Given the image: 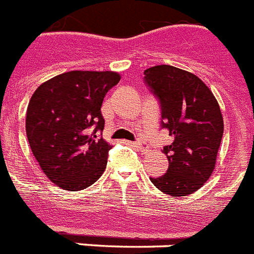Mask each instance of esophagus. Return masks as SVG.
<instances>
[{
  "label": "esophagus",
  "mask_w": 254,
  "mask_h": 254,
  "mask_svg": "<svg viewBox=\"0 0 254 254\" xmlns=\"http://www.w3.org/2000/svg\"><path fill=\"white\" fill-rule=\"evenodd\" d=\"M134 146L137 147L138 150H140V151H147V150H148V144H147L146 142H142V140H137V142L134 143Z\"/></svg>",
  "instance_id": "esophagus-1"
}]
</instances>
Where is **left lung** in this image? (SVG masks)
<instances>
[{
	"label": "left lung",
	"mask_w": 254,
	"mask_h": 254,
	"mask_svg": "<svg viewBox=\"0 0 254 254\" xmlns=\"http://www.w3.org/2000/svg\"><path fill=\"white\" fill-rule=\"evenodd\" d=\"M144 82L160 102L161 127L173 138L163 150L169 161L167 173L150 180L167 195L187 196L209 180L216 167L223 135L219 104L197 76L173 65L147 68Z\"/></svg>",
	"instance_id": "8db88e82"
}]
</instances>
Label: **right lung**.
Returning a JSON list of instances; mask_svg holds the SVG:
<instances>
[{
    "mask_svg": "<svg viewBox=\"0 0 254 254\" xmlns=\"http://www.w3.org/2000/svg\"><path fill=\"white\" fill-rule=\"evenodd\" d=\"M120 74L71 71L36 89L27 108L25 131L33 156L51 182L80 191L97 182L112 148L98 134L104 129L101 108Z\"/></svg>",
    "mask_w": 254,
    "mask_h": 254,
    "instance_id": "1",
    "label": "right lung"
}]
</instances>
